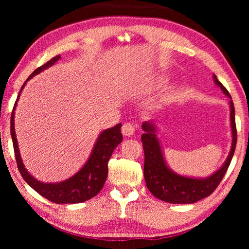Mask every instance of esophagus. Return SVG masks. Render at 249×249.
Returning a JSON list of instances; mask_svg holds the SVG:
<instances>
[{
    "mask_svg": "<svg viewBox=\"0 0 249 249\" xmlns=\"http://www.w3.org/2000/svg\"><path fill=\"white\" fill-rule=\"evenodd\" d=\"M135 133V125L131 123H124L122 126V134L124 136H131Z\"/></svg>",
    "mask_w": 249,
    "mask_h": 249,
    "instance_id": "1",
    "label": "esophagus"
}]
</instances>
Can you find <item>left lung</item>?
<instances>
[{"label":"left lung","instance_id":"1","mask_svg":"<svg viewBox=\"0 0 249 249\" xmlns=\"http://www.w3.org/2000/svg\"><path fill=\"white\" fill-rule=\"evenodd\" d=\"M213 78L214 82L221 89L224 94L231 98V95L218 81L217 77L214 75ZM230 121L232 128V145L228 158L226 160L223 167L212 176L205 178L182 177L170 170L163 158L154 124L152 122H144L142 124V129L144 130V134L141 136V141L144 151L143 172L147 189L156 198L173 204L195 203L212 194L225 177L235 151L237 134L234 105L232 100L230 102Z\"/></svg>","mask_w":249,"mask_h":249}]
</instances>
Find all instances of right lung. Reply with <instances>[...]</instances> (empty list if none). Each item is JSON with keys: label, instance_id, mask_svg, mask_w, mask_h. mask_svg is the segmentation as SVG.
Listing matches in <instances>:
<instances>
[{"label": "right lung", "instance_id": "1", "mask_svg": "<svg viewBox=\"0 0 249 249\" xmlns=\"http://www.w3.org/2000/svg\"><path fill=\"white\" fill-rule=\"evenodd\" d=\"M60 59V55L52 57L46 64L36 68L31 73V76L26 79V81L30 80L32 77L37 75V73L46 70V68L52 66ZM26 81L23 83L22 88L20 89L17 100H16L14 106L12 116H10V135H12L13 139L16 161H17V166L21 176H22L24 181L39 195L43 196L46 199H48L51 202L57 204L80 203L95 197L102 190L106 182V178L108 177V161L110 157L112 155L115 147L123 140V136L121 134L122 124L120 123L115 125L114 127L106 129L99 135L96 143L94 145L91 156H89L88 161L86 162V165L75 176L59 183H43L37 181L24 168L19 153L18 142L17 138H16L14 126L16 105H17L20 93L23 89Z\"/></svg>", "mask_w": 249, "mask_h": 249}]
</instances>
